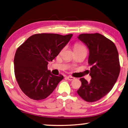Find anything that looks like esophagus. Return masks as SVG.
<instances>
[{
  "instance_id": "34e87169",
  "label": "esophagus",
  "mask_w": 128,
  "mask_h": 128,
  "mask_svg": "<svg viewBox=\"0 0 128 128\" xmlns=\"http://www.w3.org/2000/svg\"><path fill=\"white\" fill-rule=\"evenodd\" d=\"M66 79H67L68 80H70V81H71V80H73L75 79V78L72 77V76H67V77H66Z\"/></svg>"
}]
</instances>
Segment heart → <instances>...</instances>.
<instances>
[{"label":"heart","instance_id":"1","mask_svg":"<svg viewBox=\"0 0 128 128\" xmlns=\"http://www.w3.org/2000/svg\"><path fill=\"white\" fill-rule=\"evenodd\" d=\"M81 49H86L84 46L80 44H76L75 46H74V50H81Z\"/></svg>","mask_w":128,"mask_h":128}]
</instances>
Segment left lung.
<instances>
[{
    "mask_svg": "<svg viewBox=\"0 0 128 128\" xmlns=\"http://www.w3.org/2000/svg\"><path fill=\"white\" fill-rule=\"evenodd\" d=\"M78 38L88 48L91 79L88 82L80 78L82 85L77 92L87 102H95L108 94L117 80L120 71L118 53L113 42L100 34H81Z\"/></svg>",
    "mask_w": 128,
    "mask_h": 128,
    "instance_id": "8db88e82",
    "label": "left lung"
}]
</instances>
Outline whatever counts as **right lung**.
I'll return each mask as SVG.
<instances>
[{
  "label": "right lung",
  "mask_w": 128,
  "mask_h": 128,
  "mask_svg": "<svg viewBox=\"0 0 128 128\" xmlns=\"http://www.w3.org/2000/svg\"><path fill=\"white\" fill-rule=\"evenodd\" d=\"M72 37V34H36L17 49L14 60L15 78L20 88L30 98L45 99L63 79V76L52 75L48 64L58 56Z\"/></svg>",
  "instance_id": "obj_1"
}]
</instances>
